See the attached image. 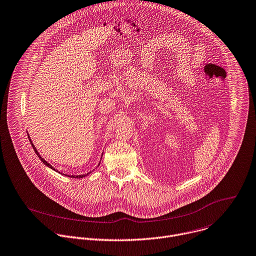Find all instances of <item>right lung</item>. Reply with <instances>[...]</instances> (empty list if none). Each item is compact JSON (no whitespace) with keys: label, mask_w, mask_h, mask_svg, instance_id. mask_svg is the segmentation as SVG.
<instances>
[{"label":"right lung","mask_w":256,"mask_h":256,"mask_svg":"<svg viewBox=\"0 0 256 256\" xmlns=\"http://www.w3.org/2000/svg\"><path fill=\"white\" fill-rule=\"evenodd\" d=\"M30 142H31V144H32V146H33V148H34L35 152H36V154H37V156H39V158H40V160H41L43 162V164H46L47 166H49V168H53V170H54V171H56V170H55V168H53V166H51V164H49L48 162H46V160H44V158H42V156H41L39 154L38 150H36V148H35V146H34V144H32V140H30ZM56 172H58V171H56ZM59 173H60V172H59ZM90 173H92V172H90ZM90 173H88V174H85V175H79V176H71V178H83V177H85V176H88V175ZM66 176H67V175H66ZM69 177H70V176H69Z\"/></svg>","instance_id":"1"}]
</instances>
